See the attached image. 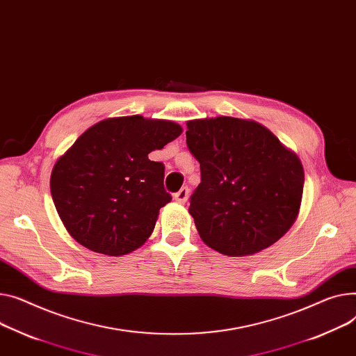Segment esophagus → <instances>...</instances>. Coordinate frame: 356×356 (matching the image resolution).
Returning <instances> with one entry per match:
<instances>
[{"label":"esophagus","mask_w":356,"mask_h":356,"mask_svg":"<svg viewBox=\"0 0 356 356\" xmlns=\"http://www.w3.org/2000/svg\"><path fill=\"white\" fill-rule=\"evenodd\" d=\"M173 197H175V200H176L177 203H180V204L186 203L187 199H188V188H187V187H181L177 193H175Z\"/></svg>","instance_id":"esophagus-1"}]
</instances>
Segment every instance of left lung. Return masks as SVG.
I'll list each match as a JSON object with an SVG mask.
<instances>
[{"label": "left lung", "instance_id": "obj_1", "mask_svg": "<svg viewBox=\"0 0 356 356\" xmlns=\"http://www.w3.org/2000/svg\"><path fill=\"white\" fill-rule=\"evenodd\" d=\"M186 143L200 163L188 213L202 241L226 256H249L295 223L305 173L295 152L265 126L236 117L187 122Z\"/></svg>", "mask_w": 356, "mask_h": 356}]
</instances>
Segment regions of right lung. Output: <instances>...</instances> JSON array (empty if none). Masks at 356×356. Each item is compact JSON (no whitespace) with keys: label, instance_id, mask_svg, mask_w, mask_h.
<instances>
[{"label":"right lung","instance_id":"right-lung-1","mask_svg":"<svg viewBox=\"0 0 356 356\" xmlns=\"http://www.w3.org/2000/svg\"><path fill=\"white\" fill-rule=\"evenodd\" d=\"M169 120L126 115L87 129L56 161L50 188L71 238L107 256L143 246L159 210L172 200L164 191V165L149 153L181 134Z\"/></svg>","mask_w":356,"mask_h":356}]
</instances>
